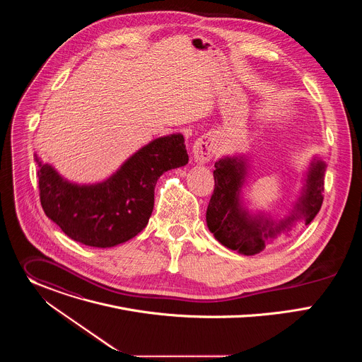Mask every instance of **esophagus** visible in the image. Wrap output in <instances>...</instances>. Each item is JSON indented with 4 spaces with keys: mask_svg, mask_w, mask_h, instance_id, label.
Instances as JSON below:
<instances>
[{
    "mask_svg": "<svg viewBox=\"0 0 362 362\" xmlns=\"http://www.w3.org/2000/svg\"><path fill=\"white\" fill-rule=\"evenodd\" d=\"M215 150H216V143H215L214 137L203 136V137L197 139L193 144L194 162L199 165L208 163L214 158Z\"/></svg>",
    "mask_w": 362,
    "mask_h": 362,
    "instance_id": "obj_1",
    "label": "esophagus"
}]
</instances>
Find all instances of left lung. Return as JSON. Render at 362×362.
<instances>
[{"mask_svg": "<svg viewBox=\"0 0 362 362\" xmlns=\"http://www.w3.org/2000/svg\"><path fill=\"white\" fill-rule=\"evenodd\" d=\"M215 189L206 211V222L215 238L226 247L243 255H256L265 249L267 239L289 229L293 221L311 223L324 202L325 163L317 160L308 172L306 185L293 214L279 223L256 219L239 204V192L245 182L246 165L238 158H225L215 163Z\"/></svg>", "mask_w": 362, "mask_h": 362, "instance_id": "left-lung-1", "label": "left lung"}]
</instances>
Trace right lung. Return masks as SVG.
I'll return each instance as SVG.
<instances>
[{"mask_svg": "<svg viewBox=\"0 0 362 362\" xmlns=\"http://www.w3.org/2000/svg\"><path fill=\"white\" fill-rule=\"evenodd\" d=\"M40 202L45 215L76 242L112 247L141 232L154 206V187L168 170L189 160L182 134L141 147L107 180L80 186L64 180L38 158Z\"/></svg>", "mask_w": 362, "mask_h": 362, "instance_id": "add662e5", "label": "right lung"}]
</instances>
